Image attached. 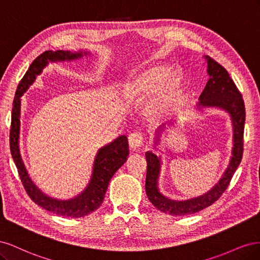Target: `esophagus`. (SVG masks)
Here are the masks:
<instances>
[{"mask_svg":"<svg viewBox=\"0 0 260 260\" xmlns=\"http://www.w3.org/2000/svg\"><path fill=\"white\" fill-rule=\"evenodd\" d=\"M129 141V145L130 147L135 151V149H138L139 147L142 146L143 144V135L140 132H133L129 136L128 138Z\"/></svg>","mask_w":260,"mask_h":260,"instance_id":"1","label":"esophagus"}]
</instances>
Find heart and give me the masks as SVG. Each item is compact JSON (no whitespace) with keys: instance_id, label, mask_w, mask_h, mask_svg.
<instances>
[{"instance_id":"1","label":"heart","mask_w":260,"mask_h":260,"mask_svg":"<svg viewBox=\"0 0 260 260\" xmlns=\"http://www.w3.org/2000/svg\"><path fill=\"white\" fill-rule=\"evenodd\" d=\"M186 78L180 69L155 64L127 80L122 86L124 98L143 101L154 96L147 104V114L155 119L167 116L183 96Z\"/></svg>"}]
</instances>
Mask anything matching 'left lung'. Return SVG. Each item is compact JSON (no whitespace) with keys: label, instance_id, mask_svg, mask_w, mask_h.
Masks as SVG:
<instances>
[{"label":"left lung","instance_id":"8db88e82","mask_svg":"<svg viewBox=\"0 0 260 260\" xmlns=\"http://www.w3.org/2000/svg\"><path fill=\"white\" fill-rule=\"evenodd\" d=\"M207 61V74L209 80L200 96L196 109L203 112L204 108H218L229 114L233 129V147L230 162L223 175L209 191L196 198L187 200H172L164 195L158 187V179L161 169V156H157L152 151L145 153L147 161L145 191L147 198L153 205L165 214L171 216H185L198 212L215 203L224 192L226 186L238 169L243 156V136L245 124V105L242 94L231 79L226 70L216 60L205 56ZM165 129V128H164ZM161 131L156 132L155 149L159 144Z\"/></svg>","mask_w":260,"mask_h":260}]
</instances>
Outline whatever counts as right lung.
I'll list each match as a JSON object with an SVG mask.
<instances>
[{
    "mask_svg": "<svg viewBox=\"0 0 260 260\" xmlns=\"http://www.w3.org/2000/svg\"><path fill=\"white\" fill-rule=\"evenodd\" d=\"M88 55H90V52L88 51H45L32 61L26 75L23 76L19 82L14 98L12 109L10 146L13 159L17 167L23 187H25L29 198L37 205L53 212V214L68 218L84 217L101 206V204L104 201L109 181L115 175V172L127 160V157L129 155L128 139L125 136H120L114 140L112 143L99 149L95 158H94L92 175L89 183L80 194L69 200L51 198L48 194L43 193L34 183L21 158L19 149L20 98L29 89V86L35 82L37 76L40 75L42 70L49 65V62L72 61L80 59L83 56H88Z\"/></svg>",
    "mask_w": 260,
    "mask_h": 260,
    "instance_id": "1",
    "label": "right lung"
}]
</instances>
